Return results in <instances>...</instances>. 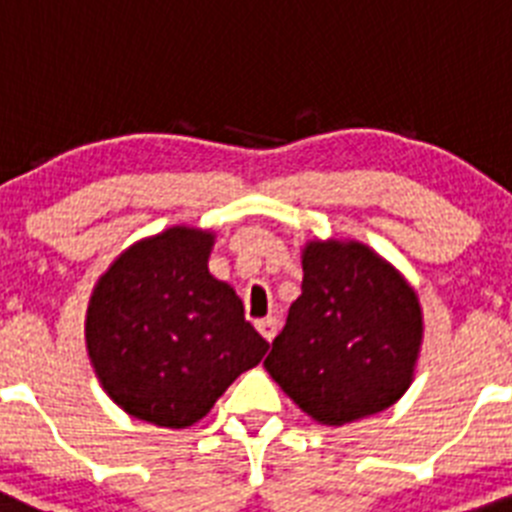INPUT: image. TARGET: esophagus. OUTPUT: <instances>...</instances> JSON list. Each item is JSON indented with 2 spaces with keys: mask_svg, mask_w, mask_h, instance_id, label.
<instances>
[{
  "mask_svg": "<svg viewBox=\"0 0 512 512\" xmlns=\"http://www.w3.org/2000/svg\"><path fill=\"white\" fill-rule=\"evenodd\" d=\"M257 330H260V336L265 338V341H273L276 338V330H278V320L276 317H265V320H257Z\"/></svg>",
  "mask_w": 512,
  "mask_h": 512,
  "instance_id": "obj_1",
  "label": "esophagus"
}]
</instances>
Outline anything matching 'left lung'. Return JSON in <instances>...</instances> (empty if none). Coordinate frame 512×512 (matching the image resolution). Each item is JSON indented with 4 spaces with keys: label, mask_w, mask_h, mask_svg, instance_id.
<instances>
[{
    "label": "left lung",
    "mask_w": 512,
    "mask_h": 512,
    "mask_svg": "<svg viewBox=\"0 0 512 512\" xmlns=\"http://www.w3.org/2000/svg\"><path fill=\"white\" fill-rule=\"evenodd\" d=\"M302 296L265 359L268 375L325 427L390 409L414 382L424 315L414 286L356 239H309Z\"/></svg>",
    "instance_id": "8db88e82"
}]
</instances>
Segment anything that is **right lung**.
Wrapping results in <instances>:
<instances>
[{"label":"right lung","instance_id":"right-lung-1","mask_svg":"<svg viewBox=\"0 0 512 512\" xmlns=\"http://www.w3.org/2000/svg\"><path fill=\"white\" fill-rule=\"evenodd\" d=\"M213 244V231L187 223L145 236L90 294V367L119 409L156 427L200 422L268 351L236 291L210 276Z\"/></svg>","mask_w":512,"mask_h":512}]
</instances>
